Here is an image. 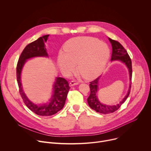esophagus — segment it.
Listing matches in <instances>:
<instances>
[{"label":"esophagus","mask_w":151,"mask_h":151,"mask_svg":"<svg viewBox=\"0 0 151 151\" xmlns=\"http://www.w3.org/2000/svg\"><path fill=\"white\" fill-rule=\"evenodd\" d=\"M78 84H79V82L78 81H77L76 80H73V81H72L70 82V84H69V86L70 87H72V86H75V85H78Z\"/></svg>","instance_id":"34e87169"}]
</instances>
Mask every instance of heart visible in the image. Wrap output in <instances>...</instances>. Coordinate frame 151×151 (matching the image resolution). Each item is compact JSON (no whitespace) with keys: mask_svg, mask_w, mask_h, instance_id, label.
I'll return each instance as SVG.
<instances>
[{"mask_svg":"<svg viewBox=\"0 0 151 151\" xmlns=\"http://www.w3.org/2000/svg\"><path fill=\"white\" fill-rule=\"evenodd\" d=\"M107 45L96 38L79 37L68 40L65 52H61L58 63L64 73L74 71L77 64L78 73L84 78L92 79L104 69L109 57Z\"/></svg>","mask_w":151,"mask_h":151,"instance_id":"obj_1","label":"heart"}]
</instances>
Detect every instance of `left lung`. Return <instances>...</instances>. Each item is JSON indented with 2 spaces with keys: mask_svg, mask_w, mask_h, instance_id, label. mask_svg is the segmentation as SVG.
<instances>
[{
  "mask_svg": "<svg viewBox=\"0 0 151 151\" xmlns=\"http://www.w3.org/2000/svg\"><path fill=\"white\" fill-rule=\"evenodd\" d=\"M109 42L112 45V55H111V61L119 60L122 63H125L127 66L129 70V79L131 81V84L129 85V90L128 91L127 94L125 97L123 99L119 104L116 105H106L101 104L96 96L98 88V81L100 77H98L94 81H92L90 83V94L89 97L87 98V102L90 107L93 109V110L98 113L101 114H109L112 113L116 111L120 107V106L125 102V101L128 98V96L130 93L131 87V78H132V62L129 56V55L126 50V49L123 47V46L118 42L117 41L108 38Z\"/></svg>",
  "mask_w": 151,
  "mask_h": 151,
  "instance_id": "obj_1",
  "label": "left lung"
}]
</instances>
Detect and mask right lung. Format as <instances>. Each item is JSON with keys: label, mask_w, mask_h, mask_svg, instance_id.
Instances as JSON below:
<instances>
[{"label": "right lung", "mask_w": 151, "mask_h": 151, "mask_svg": "<svg viewBox=\"0 0 151 151\" xmlns=\"http://www.w3.org/2000/svg\"><path fill=\"white\" fill-rule=\"evenodd\" d=\"M49 35L41 37L24 47L19 57L16 68L19 92L24 104L32 112L42 116H52L60 111L64 106L68 92L70 88L66 79L60 77L57 78L53 85V94L49 102L42 105H37L32 102L23 91L21 73L23 65L26 60L29 58L37 57H48L45 43L47 42Z\"/></svg>", "instance_id": "1"}]
</instances>
